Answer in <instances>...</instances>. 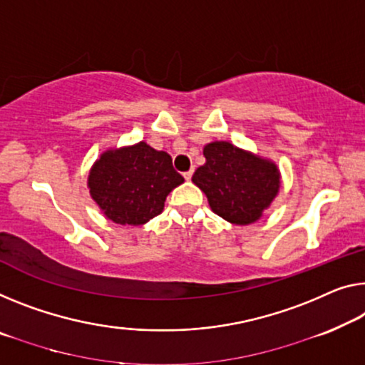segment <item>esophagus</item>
Returning <instances> with one entry per match:
<instances>
[{"label":"esophagus","mask_w":365,"mask_h":365,"mask_svg":"<svg viewBox=\"0 0 365 365\" xmlns=\"http://www.w3.org/2000/svg\"><path fill=\"white\" fill-rule=\"evenodd\" d=\"M192 175H194V170H189V171L184 173V179H186V181H190V178H192Z\"/></svg>","instance_id":"esophagus-1"}]
</instances>
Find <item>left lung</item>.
Here are the masks:
<instances>
[{"mask_svg":"<svg viewBox=\"0 0 365 365\" xmlns=\"http://www.w3.org/2000/svg\"><path fill=\"white\" fill-rule=\"evenodd\" d=\"M205 165L192 182L209 199L210 209L235 225L259 220L280 187V175L271 160L250 153L230 142L204 147Z\"/></svg>","mask_w":365,"mask_h":365,"instance_id":"left-lung-1","label":"left lung"}]
</instances>
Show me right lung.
Wrapping results in <instances>:
<instances>
[{
    "instance_id": "obj_1",
    "label": "right lung",
    "mask_w": 365,
    "mask_h": 365,
    "mask_svg": "<svg viewBox=\"0 0 365 365\" xmlns=\"http://www.w3.org/2000/svg\"><path fill=\"white\" fill-rule=\"evenodd\" d=\"M182 182L171 156L145 142L104 151L88 176L89 194L103 214L132 227L160 215L166 195Z\"/></svg>"
}]
</instances>
